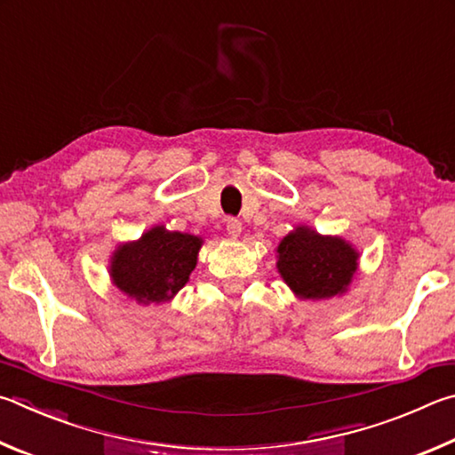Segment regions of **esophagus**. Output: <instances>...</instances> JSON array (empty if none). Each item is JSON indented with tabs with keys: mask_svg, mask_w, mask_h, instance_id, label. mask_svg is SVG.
<instances>
[{
	"mask_svg": "<svg viewBox=\"0 0 455 455\" xmlns=\"http://www.w3.org/2000/svg\"><path fill=\"white\" fill-rule=\"evenodd\" d=\"M240 234H242V221L240 220H235V218H232V220H228V235L229 237H240Z\"/></svg>",
	"mask_w": 455,
	"mask_h": 455,
	"instance_id": "esophagus-1",
	"label": "esophagus"
}]
</instances>
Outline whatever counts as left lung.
<instances>
[{
    "label": "left lung",
    "instance_id": "left-lung-1",
    "mask_svg": "<svg viewBox=\"0 0 455 455\" xmlns=\"http://www.w3.org/2000/svg\"><path fill=\"white\" fill-rule=\"evenodd\" d=\"M277 253V269L285 283L306 299H323L346 291L357 269V253L352 245L307 228L285 235Z\"/></svg>",
    "mask_w": 455,
    "mask_h": 455
}]
</instances>
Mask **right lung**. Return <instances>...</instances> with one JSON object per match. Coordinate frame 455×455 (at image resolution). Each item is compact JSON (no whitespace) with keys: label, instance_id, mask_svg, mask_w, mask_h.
Wrapping results in <instances>:
<instances>
[{"label":"right lung","instance_id":"add662e5","mask_svg":"<svg viewBox=\"0 0 455 455\" xmlns=\"http://www.w3.org/2000/svg\"><path fill=\"white\" fill-rule=\"evenodd\" d=\"M202 240L154 228L140 242L122 245L111 261L114 283L140 304L172 299L194 272Z\"/></svg>","mask_w":455,"mask_h":455}]
</instances>
